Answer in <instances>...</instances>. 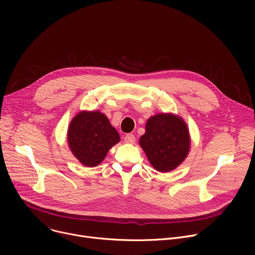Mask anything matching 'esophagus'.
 <instances>
[{"label":"esophagus","mask_w":255,"mask_h":255,"mask_svg":"<svg viewBox=\"0 0 255 255\" xmlns=\"http://www.w3.org/2000/svg\"><path fill=\"white\" fill-rule=\"evenodd\" d=\"M124 140L126 143H129V144H133L135 142V137L133 134H126L125 137H124Z\"/></svg>","instance_id":"esophagus-1"}]
</instances>
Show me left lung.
Segmentation results:
<instances>
[{"instance_id":"left-lung-1","label":"left lung","mask_w":255,"mask_h":255,"mask_svg":"<svg viewBox=\"0 0 255 255\" xmlns=\"http://www.w3.org/2000/svg\"><path fill=\"white\" fill-rule=\"evenodd\" d=\"M139 144L152 166L168 172L179 166L188 155L190 136L184 120L172 114H158L145 124Z\"/></svg>"}]
</instances>
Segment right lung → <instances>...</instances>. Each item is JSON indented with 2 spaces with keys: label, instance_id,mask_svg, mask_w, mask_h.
<instances>
[{
  "label": "right lung",
  "instance_id": "obj_1",
  "mask_svg": "<svg viewBox=\"0 0 255 255\" xmlns=\"http://www.w3.org/2000/svg\"><path fill=\"white\" fill-rule=\"evenodd\" d=\"M67 138L73 155L88 167L102 162L112 146L120 141L118 131L98 111L77 114L70 122Z\"/></svg>",
  "mask_w": 255,
  "mask_h": 255
}]
</instances>
